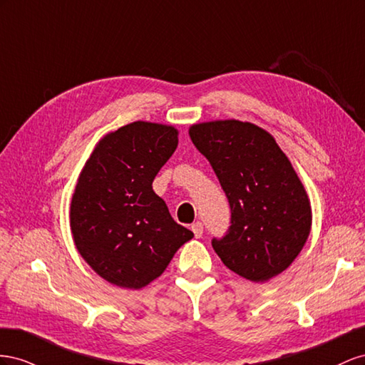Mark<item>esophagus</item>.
<instances>
[{"instance_id": "obj_1", "label": "esophagus", "mask_w": 365, "mask_h": 365, "mask_svg": "<svg viewBox=\"0 0 365 365\" xmlns=\"http://www.w3.org/2000/svg\"><path fill=\"white\" fill-rule=\"evenodd\" d=\"M191 231L194 232L195 238H200V237L203 235V225H202L200 222L192 223V226H191Z\"/></svg>"}]
</instances>
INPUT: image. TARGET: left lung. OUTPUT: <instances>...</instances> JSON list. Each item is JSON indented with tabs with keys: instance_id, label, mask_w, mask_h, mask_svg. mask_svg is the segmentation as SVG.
<instances>
[{
	"instance_id": "1",
	"label": "left lung",
	"mask_w": 365,
	"mask_h": 365,
	"mask_svg": "<svg viewBox=\"0 0 365 365\" xmlns=\"http://www.w3.org/2000/svg\"><path fill=\"white\" fill-rule=\"evenodd\" d=\"M231 205V227L212 247L223 264L266 283L295 262L312 229L310 199L287 155L264 128L238 119L190 127Z\"/></svg>"
}]
</instances>
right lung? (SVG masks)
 Returning <instances> with one entry per match:
<instances>
[{
    "label": "right lung",
    "instance_id": "obj_1",
    "mask_svg": "<svg viewBox=\"0 0 365 365\" xmlns=\"http://www.w3.org/2000/svg\"><path fill=\"white\" fill-rule=\"evenodd\" d=\"M177 143L173 125L131 122L102 136L79 173L70 202L73 243L114 286H148L194 237L153 191L155 174Z\"/></svg>",
    "mask_w": 365,
    "mask_h": 365
}]
</instances>
